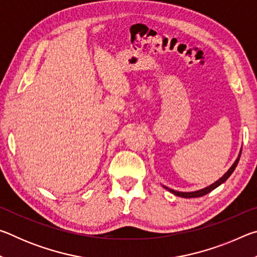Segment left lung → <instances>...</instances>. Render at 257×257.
<instances>
[{"label": "left lung", "mask_w": 257, "mask_h": 257, "mask_svg": "<svg viewBox=\"0 0 257 257\" xmlns=\"http://www.w3.org/2000/svg\"><path fill=\"white\" fill-rule=\"evenodd\" d=\"M240 154H241V152H240V153H239L238 159H237L236 161H234V163L232 164V167L229 169V170L227 171V173H225V175H224L222 178H220L219 180L215 181L214 184H212L211 186L206 187V188L201 189V190H197V191H191V193H180V191H176V190H173V189L168 188V187H164V188L168 189L169 191H171L172 194L177 195V196L185 197V198H194V197H201V196H204V195L208 194V193H210V191H212L213 189H215L216 187H219L221 184H223V182H224L225 180H227L230 176H231V173L234 171V169H236L237 164H238V162H239V159H240Z\"/></svg>", "instance_id": "obj_1"}]
</instances>
